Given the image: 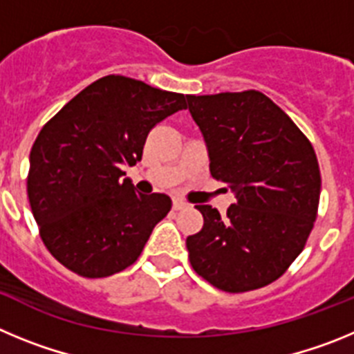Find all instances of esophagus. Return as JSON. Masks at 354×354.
I'll return each mask as SVG.
<instances>
[{"mask_svg": "<svg viewBox=\"0 0 354 354\" xmlns=\"http://www.w3.org/2000/svg\"><path fill=\"white\" fill-rule=\"evenodd\" d=\"M187 207V204L186 202H184V200H180V198H175L174 200V209L175 211H180V209H186Z\"/></svg>", "mask_w": 354, "mask_h": 354, "instance_id": "obj_1", "label": "esophagus"}]
</instances>
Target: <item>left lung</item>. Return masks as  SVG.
I'll list each match as a JSON object with an SVG mask.
<instances>
[{"instance_id":"1","label":"left lung","mask_w":354,"mask_h":354,"mask_svg":"<svg viewBox=\"0 0 354 354\" xmlns=\"http://www.w3.org/2000/svg\"><path fill=\"white\" fill-rule=\"evenodd\" d=\"M187 108L207 145L211 175L236 195L227 216L196 205L204 227L186 239L189 262L225 292L268 286L301 253L317 218L314 147L257 90L189 95Z\"/></svg>"}]
</instances>
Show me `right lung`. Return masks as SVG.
<instances>
[{
	"label": "right lung",
	"mask_w": 354,
	"mask_h": 354,
	"mask_svg": "<svg viewBox=\"0 0 354 354\" xmlns=\"http://www.w3.org/2000/svg\"><path fill=\"white\" fill-rule=\"evenodd\" d=\"M186 99L111 74L42 127L30 152L28 198L44 245L67 270L104 278L140 257L171 200L136 193L122 168L142 159L150 129L186 109Z\"/></svg>",
	"instance_id": "1"
}]
</instances>
